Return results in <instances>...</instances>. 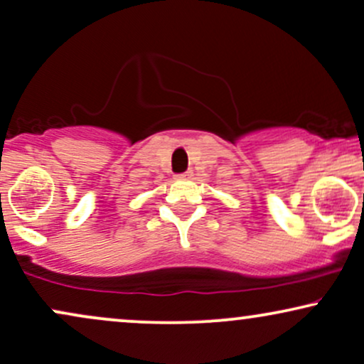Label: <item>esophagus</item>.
Listing matches in <instances>:
<instances>
[{"instance_id": "obj_1", "label": "esophagus", "mask_w": 364, "mask_h": 364, "mask_svg": "<svg viewBox=\"0 0 364 364\" xmlns=\"http://www.w3.org/2000/svg\"><path fill=\"white\" fill-rule=\"evenodd\" d=\"M191 176H193V173H191V171H186V173H181V174H176V179H190Z\"/></svg>"}]
</instances>
